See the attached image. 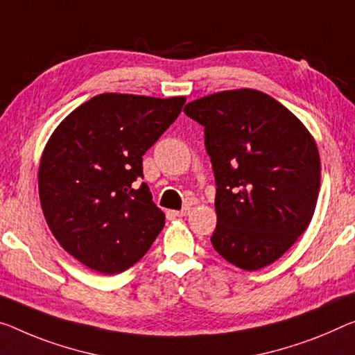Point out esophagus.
Segmentation results:
<instances>
[{"label": "esophagus", "instance_id": "1", "mask_svg": "<svg viewBox=\"0 0 355 355\" xmlns=\"http://www.w3.org/2000/svg\"><path fill=\"white\" fill-rule=\"evenodd\" d=\"M189 212H190V208L187 206V208H184V209H181V211H173V216L184 217V216H189Z\"/></svg>", "mask_w": 355, "mask_h": 355}]
</instances>
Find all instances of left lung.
<instances>
[{
  "mask_svg": "<svg viewBox=\"0 0 355 355\" xmlns=\"http://www.w3.org/2000/svg\"><path fill=\"white\" fill-rule=\"evenodd\" d=\"M184 112L205 127L214 170L212 246L238 268H265L313 219L320 189L313 135L279 101L254 89L198 98Z\"/></svg>",
  "mask_w": 355,
  "mask_h": 355,
  "instance_id": "8db88e82",
  "label": "left lung"
}]
</instances>
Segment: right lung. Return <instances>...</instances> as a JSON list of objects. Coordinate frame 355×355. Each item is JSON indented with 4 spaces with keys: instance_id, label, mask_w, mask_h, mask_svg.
Wrapping results in <instances>:
<instances>
[{
    "instance_id": "add662e5",
    "label": "right lung",
    "mask_w": 355,
    "mask_h": 355,
    "mask_svg": "<svg viewBox=\"0 0 355 355\" xmlns=\"http://www.w3.org/2000/svg\"><path fill=\"white\" fill-rule=\"evenodd\" d=\"M185 96L101 94L60 122L42 150L37 189L53 236L101 275H117L165 227L143 178V155L176 121Z\"/></svg>"
}]
</instances>
